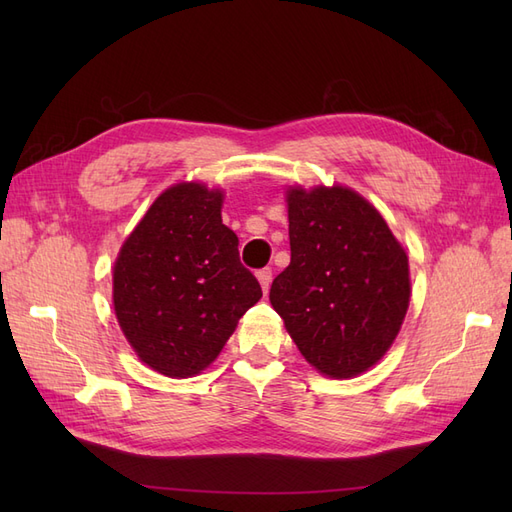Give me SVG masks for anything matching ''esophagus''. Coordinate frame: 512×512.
Here are the masks:
<instances>
[{"mask_svg":"<svg viewBox=\"0 0 512 512\" xmlns=\"http://www.w3.org/2000/svg\"><path fill=\"white\" fill-rule=\"evenodd\" d=\"M256 277H258L262 292L267 294V292H269V286H271V282H273V271H271V269H260V271L256 273Z\"/></svg>","mask_w":512,"mask_h":512,"instance_id":"esophagus-1","label":"esophagus"}]
</instances>
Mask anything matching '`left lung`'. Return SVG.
<instances>
[{
	"label": "left lung",
	"mask_w": 512,
	"mask_h": 512,
	"mask_svg": "<svg viewBox=\"0 0 512 512\" xmlns=\"http://www.w3.org/2000/svg\"><path fill=\"white\" fill-rule=\"evenodd\" d=\"M290 265L269 301L322 376L365 374L391 350L410 305V265L382 213L348 185H288Z\"/></svg>",
	"instance_id": "obj_1"
}]
</instances>
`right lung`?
I'll use <instances>...</instances> for the list:
<instances>
[{
  "instance_id": "obj_1",
  "label": "right lung",
  "mask_w": 512,
  "mask_h": 512,
  "mask_svg": "<svg viewBox=\"0 0 512 512\" xmlns=\"http://www.w3.org/2000/svg\"><path fill=\"white\" fill-rule=\"evenodd\" d=\"M224 190L200 181L166 188L123 241L113 307L141 363L168 378L205 371L262 290L222 222Z\"/></svg>"
}]
</instances>
